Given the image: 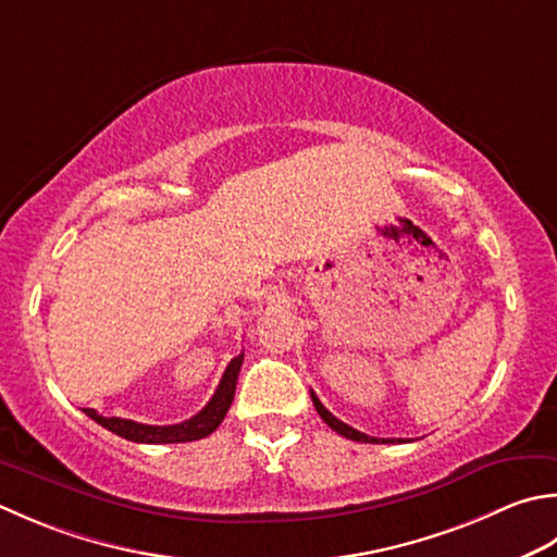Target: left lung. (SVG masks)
<instances>
[{"label":"left lung","mask_w":557,"mask_h":557,"mask_svg":"<svg viewBox=\"0 0 557 557\" xmlns=\"http://www.w3.org/2000/svg\"><path fill=\"white\" fill-rule=\"evenodd\" d=\"M311 400H313L315 410H319V416L323 418V422L329 424L331 430H335L337 434H343V437L352 440V442H364V444H394V440H376V437H369V434H364V432H359V430L350 428V424H345L343 420H337L331 410H325V406H323V403L319 400V396L313 394V391H311ZM398 442H400V440H398Z\"/></svg>","instance_id":"left-lung-1"}]
</instances>
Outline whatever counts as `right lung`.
Segmentation results:
<instances>
[{
	"instance_id": "obj_1",
	"label": "right lung",
	"mask_w": 557,
	"mask_h": 557,
	"mask_svg": "<svg viewBox=\"0 0 557 557\" xmlns=\"http://www.w3.org/2000/svg\"><path fill=\"white\" fill-rule=\"evenodd\" d=\"M244 364V352L236 355L232 362L226 364L220 386H216L214 396L210 403L193 416L190 420L178 422V424H141L135 420H123V418H103L98 416L94 408H84L86 416H89L94 422L101 424V428L111 430L113 434L129 442H139V444H178V442H195L202 440L207 434H212L216 428H220L224 416L228 412V406L234 400V391H236V379L238 372H242Z\"/></svg>"
}]
</instances>
